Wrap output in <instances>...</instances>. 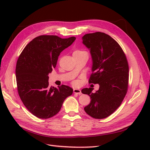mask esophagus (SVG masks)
<instances>
[{"label": "esophagus", "mask_w": 150, "mask_h": 150, "mask_svg": "<svg viewBox=\"0 0 150 150\" xmlns=\"http://www.w3.org/2000/svg\"><path fill=\"white\" fill-rule=\"evenodd\" d=\"M73 92L77 94H81V91L79 89H74Z\"/></svg>", "instance_id": "obj_1"}]
</instances>
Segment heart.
Returning <instances> with one entry per match:
<instances>
[{
    "instance_id": "heart-1",
    "label": "heart",
    "mask_w": 150,
    "mask_h": 150,
    "mask_svg": "<svg viewBox=\"0 0 150 150\" xmlns=\"http://www.w3.org/2000/svg\"><path fill=\"white\" fill-rule=\"evenodd\" d=\"M84 51H80V50H77V51H75L74 52H73V55H75V54H80V53H82V52H84ZM74 84H78V82L77 81H74V82L73 83Z\"/></svg>"
}]
</instances>
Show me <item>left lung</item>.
Segmentation results:
<instances>
[{"mask_svg": "<svg viewBox=\"0 0 150 150\" xmlns=\"http://www.w3.org/2000/svg\"><path fill=\"white\" fill-rule=\"evenodd\" d=\"M83 43L90 50L93 59L89 83L99 85L95 93L91 88L81 91L91 99L84 111L93 118H106L121 105L128 91V62L119 44L105 33L85 34Z\"/></svg>", "mask_w": 150, "mask_h": 150, "instance_id": "left-lung-1", "label": "left lung"}]
</instances>
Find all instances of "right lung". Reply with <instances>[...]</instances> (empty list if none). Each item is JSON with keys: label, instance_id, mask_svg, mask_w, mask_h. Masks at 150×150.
I'll return each instance as SVG.
<instances>
[{"label": "right lung", "instance_id": "1", "mask_svg": "<svg viewBox=\"0 0 150 150\" xmlns=\"http://www.w3.org/2000/svg\"><path fill=\"white\" fill-rule=\"evenodd\" d=\"M75 39V37L39 35L27 45L18 58L16 69L18 94L26 108L39 118L55 116L66 98L73 92L66 85L49 87L48 74L56 67L60 53Z\"/></svg>", "mask_w": 150, "mask_h": 150}]
</instances>
